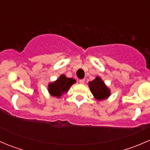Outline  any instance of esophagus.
Masks as SVG:
<instances>
[{"mask_svg": "<svg viewBox=\"0 0 150 150\" xmlns=\"http://www.w3.org/2000/svg\"><path fill=\"white\" fill-rule=\"evenodd\" d=\"M79 83L81 84H83L84 83H85V79H81V80H79Z\"/></svg>", "mask_w": 150, "mask_h": 150, "instance_id": "obj_1", "label": "esophagus"}]
</instances>
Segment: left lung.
<instances>
[{
  "mask_svg": "<svg viewBox=\"0 0 150 150\" xmlns=\"http://www.w3.org/2000/svg\"><path fill=\"white\" fill-rule=\"evenodd\" d=\"M91 92L93 95L95 99L98 100H104L110 96V90L107 87L105 83L101 78L96 77L93 81L88 83Z\"/></svg>",
  "mask_w": 150,
  "mask_h": 150,
  "instance_id": "1",
  "label": "left lung"
}]
</instances>
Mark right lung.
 I'll list each match as a JSON object with an SVG mask.
<instances>
[{"label":"right lung","instance_id":"1","mask_svg":"<svg viewBox=\"0 0 150 150\" xmlns=\"http://www.w3.org/2000/svg\"><path fill=\"white\" fill-rule=\"evenodd\" d=\"M75 83L76 81L73 78H68L64 75H61L57 81L48 84V91L51 96L59 98L66 93Z\"/></svg>","mask_w":150,"mask_h":150}]
</instances>
